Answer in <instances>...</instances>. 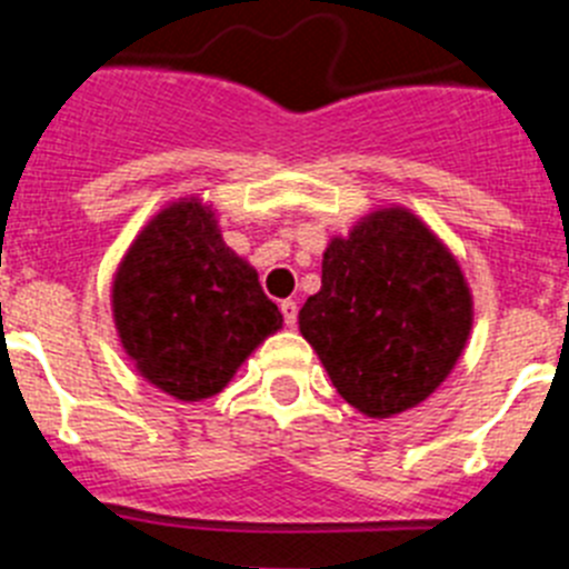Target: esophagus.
Here are the masks:
<instances>
[{"label":"esophagus","instance_id":"34e87169","mask_svg":"<svg viewBox=\"0 0 569 569\" xmlns=\"http://www.w3.org/2000/svg\"><path fill=\"white\" fill-rule=\"evenodd\" d=\"M281 316H284V325H288V328H296V316H299V308H296L293 299L281 301Z\"/></svg>","mask_w":569,"mask_h":569}]
</instances>
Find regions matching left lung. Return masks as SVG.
Masks as SVG:
<instances>
[{"instance_id":"8db88e82","label":"left lung","mask_w":569,"mask_h":569,"mask_svg":"<svg viewBox=\"0 0 569 569\" xmlns=\"http://www.w3.org/2000/svg\"><path fill=\"white\" fill-rule=\"evenodd\" d=\"M299 330L347 405L390 419L433 396L472 330L459 259L413 210L365 213L321 256V290Z\"/></svg>"}]
</instances>
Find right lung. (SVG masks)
Here are the masks:
<instances>
[{"instance_id": "right-lung-1", "label": "right lung", "mask_w": 569, "mask_h": 569, "mask_svg": "<svg viewBox=\"0 0 569 569\" xmlns=\"http://www.w3.org/2000/svg\"><path fill=\"white\" fill-rule=\"evenodd\" d=\"M110 310L136 373L179 401L222 393L284 321L199 196L168 202L136 233L113 273Z\"/></svg>"}]
</instances>
